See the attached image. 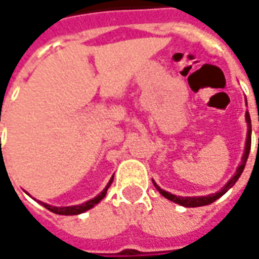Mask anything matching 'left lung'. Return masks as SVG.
Masks as SVG:
<instances>
[{
  "mask_svg": "<svg viewBox=\"0 0 259 259\" xmlns=\"http://www.w3.org/2000/svg\"><path fill=\"white\" fill-rule=\"evenodd\" d=\"M245 119H247V123H248V135H247V144H245V153H244V156H242V161H241V164L238 166L237 168V173L234 174V177H231V180L228 181L226 184V187L223 190H220L218 193L215 194H210V196H205V197H177L174 196V194H170V193H167L164 190H161L154 183V187L159 190V193L161 194L163 197H166L168 198L170 201H174V203L180 204V205H184V207H201V205H207V204H211L214 203L217 198H220L221 196H224L228 190L233 187L234 184L237 183V180L240 179L241 173L244 171V167H245V163H247V159H248V154H249V149H251V117H249V113H245Z\"/></svg>",
  "mask_w": 259,
  "mask_h": 259,
  "instance_id": "obj_1",
  "label": "left lung"
}]
</instances>
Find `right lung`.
Masks as SVG:
<instances>
[{
  "instance_id": "obj_1",
  "label": "right lung",
  "mask_w": 259,
  "mask_h": 259,
  "mask_svg": "<svg viewBox=\"0 0 259 259\" xmlns=\"http://www.w3.org/2000/svg\"><path fill=\"white\" fill-rule=\"evenodd\" d=\"M112 181H113V179H110L109 184L106 186V189L103 190L99 196L95 197L93 200L86 201L85 204H80V205H72V207H52V205H48V204H45V203H41V204L44 205V207H45V208H47V210L52 211V212H55V214H61V215H76V214H80V212H83V211L92 208L95 204L99 203L100 200L106 196L107 189H109V186L112 184Z\"/></svg>"
}]
</instances>
